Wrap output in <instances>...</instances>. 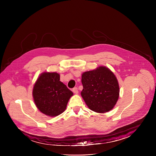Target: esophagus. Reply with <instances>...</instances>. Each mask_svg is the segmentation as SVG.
I'll return each mask as SVG.
<instances>
[{
    "label": "esophagus",
    "mask_w": 156,
    "mask_h": 156,
    "mask_svg": "<svg viewBox=\"0 0 156 156\" xmlns=\"http://www.w3.org/2000/svg\"><path fill=\"white\" fill-rule=\"evenodd\" d=\"M72 91L75 93V94H78V88L77 87H74L73 88Z\"/></svg>",
    "instance_id": "obj_1"
}]
</instances>
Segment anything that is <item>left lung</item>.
<instances>
[{"label": "left lung", "instance_id": "1", "mask_svg": "<svg viewBox=\"0 0 156 156\" xmlns=\"http://www.w3.org/2000/svg\"><path fill=\"white\" fill-rule=\"evenodd\" d=\"M81 95L88 108L97 113H105L116 104L120 88L114 73L105 66L84 72Z\"/></svg>", "mask_w": 156, "mask_h": 156}]
</instances>
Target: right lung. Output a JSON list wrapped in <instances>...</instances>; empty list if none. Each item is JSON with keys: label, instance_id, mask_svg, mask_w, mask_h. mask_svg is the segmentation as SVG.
Instances as JSON below:
<instances>
[{"label": "right lung", "instance_id": "right-lung-1", "mask_svg": "<svg viewBox=\"0 0 156 156\" xmlns=\"http://www.w3.org/2000/svg\"><path fill=\"white\" fill-rule=\"evenodd\" d=\"M73 93L60 81L56 72H43L37 78L33 89V97L39 111L51 117L58 116L66 109Z\"/></svg>", "mask_w": 156, "mask_h": 156}]
</instances>
